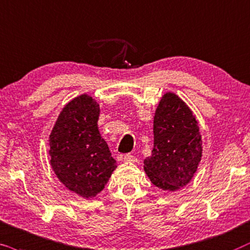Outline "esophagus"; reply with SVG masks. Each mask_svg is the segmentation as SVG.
Listing matches in <instances>:
<instances>
[{
	"label": "esophagus",
	"instance_id": "1",
	"mask_svg": "<svg viewBox=\"0 0 250 250\" xmlns=\"http://www.w3.org/2000/svg\"><path fill=\"white\" fill-rule=\"evenodd\" d=\"M123 159H125V162H136V161H137V158H136L135 155L130 154V153L125 154V156H123Z\"/></svg>",
	"mask_w": 250,
	"mask_h": 250
}]
</instances>
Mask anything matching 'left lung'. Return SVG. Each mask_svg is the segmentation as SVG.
<instances>
[{
    "label": "left lung",
    "instance_id": "left-lung-1",
    "mask_svg": "<svg viewBox=\"0 0 250 250\" xmlns=\"http://www.w3.org/2000/svg\"><path fill=\"white\" fill-rule=\"evenodd\" d=\"M153 134L154 146L144 170L156 188L176 191L191 181L201 160L197 120L178 96L167 92L155 111Z\"/></svg>",
    "mask_w": 250,
    "mask_h": 250
}]
</instances>
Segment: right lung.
Listing matches in <instances>:
<instances>
[{
    "label": "right lung",
    "mask_w": 250,
    "mask_h": 250,
    "mask_svg": "<svg viewBox=\"0 0 250 250\" xmlns=\"http://www.w3.org/2000/svg\"><path fill=\"white\" fill-rule=\"evenodd\" d=\"M99 105L88 95L62 108L49 139L50 164L69 191L89 199L103 191L116 161L98 130Z\"/></svg>",
    "instance_id": "right-lung-1"
}]
</instances>
